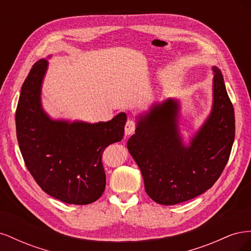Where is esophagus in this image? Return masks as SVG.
<instances>
[{
  "label": "esophagus",
  "instance_id": "34e87169",
  "mask_svg": "<svg viewBox=\"0 0 251 251\" xmlns=\"http://www.w3.org/2000/svg\"><path fill=\"white\" fill-rule=\"evenodd\" d=\"M135 128H136V123L132 119H128L126 124V127H125V131H126V135H131L135 132Z\"/></svg>",
  "mask_w": 251,
  "mask_h": 251
}]
</instances>
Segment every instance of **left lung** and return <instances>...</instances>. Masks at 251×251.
I'll return each mask as SVG.
<instances>
[{
	"instance_id": "obj_1",
	"label": "left lung",
	"mask_w": 251,
	"mask_h": 251,
	"mask_svg": "<svg viewBox=\"0 0 251 251\" xmlns=\"http://www.w3.org/2000/svg\"><path fill=\"white\" fill-rule=\"evenodd\" d=\"M212 107L196 134L184 144L179 128L180 103L168 98L137 116L127 150L142 174L151 200L175 205L205 193L221 176L234 140V111L223 75L211 68Z\"/></svg>"
}]
</instances>
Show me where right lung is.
<instances>
[{
  "instance_id": "right-lung-1",
  "label": "right lung",
  "mask_w": 251,
  "mask_h": 251,
  "mask_svg": "<svg viewBox=\"0 0 251 251\" xmlns=\"http://www.w3.org/2000/svg\"><path fill=\"white\" fill-rule=\"evenodd\" d=\"M47 69L48 60L40 59L22 86L16 112L21 153L45 193L68 204H90L104 191L102 151L124 138L126 115L95 124L52 119L41 98Z\"/></svg>"
}]
</instances>
